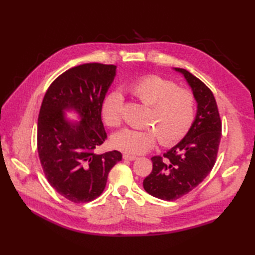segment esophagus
<instances>
[{
  "mask_svg": "<svg viewBox=\"0 0 255 255\" xmlns=\"http://www.w3.org/2000/svg\"><path fill=\"white\" fill-rule=\"evenodd\" d=\"M123 158H124L125 160L133 161V160H136V159H137V156H134V155H130V154H124V155H123Z\"/></svg>",
  "mask_w": 255,
  "mask_h": 255,
  "instance_id": "34e87169",
  "label": "esophagus"
}]
</instances>
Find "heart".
<instances>
[{"mask_svg": "<svg viewBox=\"0 0 255 255\" xmlns=\"http://www.w3.org/2000/svg\"><path fill=\"white\" fill-rule=\"evenodd\" d=\"M131 90L140 102L151 107L147 123L151 128L123 129L112 137L114 147L129 154H142L153 148L158 138L161 144L171 145L185 136L195 113L192 92L178 89L174 82L159 77L139 80ZM101 114L107 126H121L123 96L119 92H113L105 97Z\"/></svg>", "mask_w": 255, "mask_h": 255, "instance_id": "obj_1", "label": "heart"}]
</instances>
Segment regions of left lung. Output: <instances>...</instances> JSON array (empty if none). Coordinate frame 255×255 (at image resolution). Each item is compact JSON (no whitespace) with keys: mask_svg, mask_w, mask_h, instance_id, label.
<instances>
[{"mask_svg":"<svg viewBox=\"0 0 255 255\" xmlns=\"http://www.w3.org/2000/svg\"><path fill=\"white\" fill-rule=\"evenodd\" d=\"M174 70L183 74L192 89L197 111L185 137L163 156L151 158L152 172L143 180V188L163 200L180 198L205 180L215 165L221 138V121L213 92L187 70Z\"/></svg>","mask_w":255,"mask_h":255,"instance_id":"8db88e82","label":"left lung"}]
</instances>
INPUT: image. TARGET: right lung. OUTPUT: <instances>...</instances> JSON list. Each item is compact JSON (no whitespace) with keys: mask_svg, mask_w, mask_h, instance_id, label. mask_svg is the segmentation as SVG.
Instances as JSON below:
<instances>
[{"mask_svg":"<svg viewBox=\"0 0 255 255\" xmlns=\"http://www.w3.org/2000/svg\"><path fill=\"white\" fill-rule=\"evenodd\" d=\"M116 66L85 63L53 81L41 103L37 149L42 170L56 191L73 203H89L104 191L108 173L122 153L97 154L107 138L101 107L116 75ZM73 111L80 121L65 116Z\"/></svg>","mask_w":255,"mask_h":255,"instance_id":"1","label":"right lung"}]
</instances>
